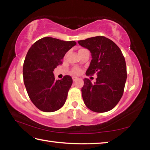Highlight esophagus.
<instances>
[{
  "instance_id": "34e87169",
  "label": "esophagus",
  "mask_w": 150,
  "mask_h": 150,
  "mask_svg": "<svg viewBox=\"0 0 150 150\" xmlns=\"http://www.w3.org/2000/svg\"><path fill=\"white\" fill-rule=\"evenodd\" d=\"M77 79V77H73V81H75Z\"/></svg>"
}]
</instances>
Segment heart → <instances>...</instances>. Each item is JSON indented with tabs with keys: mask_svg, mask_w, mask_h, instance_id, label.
I'll return each instance as SVG.
<instances>
[{
	"mask_svg": "<svg viewBox=\"0 0 150 150\" xmlns=\"http://www.w3.org/2000/svg\"><path fill=\"white\" fill-rule=\"evenodd\" d=\"M83 50V49H80L79 50ZM72 72H73V73H74V74H75V75H79V74H81V73L82 72V70H81L80 68H79V67H75L73 69Z\"/></svg>",
	"mask_w": 150,
	"mask_h": 150,
	"instance_id": "obj_1",
	"label": "heart"
}]
</instances>
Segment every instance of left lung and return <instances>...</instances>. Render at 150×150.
Segmentation results:
<instances>
[{
	"mask_svg": "<svg viewBox=\"0 0 150 150\" xmlns=\"http://www.w3.org/2000/svg\"><path fill=\"white\" fill-rule=\"evenodd\" d=\"M78 43L92 55L86 75H97L94 84L88 79H84L81 88L83 101L95 112L110 110L120 101L125 87L127 71L122 53L115 42L105 36L90 38Z\"/></svg>",
	"mask_w": 150,
	"mask_h": 150,
	"instance_id": "8db88e82",
	"label": "left lung"
}]
</instances>
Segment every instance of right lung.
Returning a JSON list of instances; mask_svg holds the SVG:
<instances>
[{"instance_id": "1", "label": "right lung", "mask_w": 150, "mask_h": 150, "mask_svg": "<svg viewBox=\"0 0 150 150\" xmlns=\"http://www.w3.org/2000/svg\"><path fill=\"white\" fill-rule=\"evenodd\" d=\"M75 45V41L45 37L28 52L23 65L24 83L30 100L39 110L52 112L64 105L73 79L65 75L55 81L53 71L62 64L65 54Z\"/></svg>"}]
</instances>
